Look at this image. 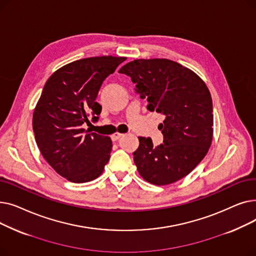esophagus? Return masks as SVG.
I'll list each match as a JSON object with an SVG mask.
<instances>
[{
	"instance_id": "esophagus-1",
	"label": "esophagus",
	"mask_w": 256,
	"mask_h": 256,
	"mask_svg": "<svg viewBox=\"0 0 256 256\" xmlns=\"http://www.w3.org/2000/svg\"><path fill=\"white\" fill-rule=\"evenodd\" d=\"M122 137H124V134H119V132H115L114 135L111 136L113 141H117V140H119L120 138H122Z\"/></svg>"
}]
</instances>
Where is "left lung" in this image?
<instances>
[{"label":"left lung","mask_w":256,"mask_h":256,"mask_svg":"<svg viewBox=\"0 0 256 256\" xmlns=\"http://www.w3.org/2000/svg\"><path fill=\"white\" fill-rule=\"evenodd\" d=\"M128 76L135 91L148 102L147 109L164 115L158 130L163 144L139 137L134 152L140 176L165 186L188 176L206 156L212 140L210 93L195 72L168 59H137L119 70Z\"/></svg>","instance_id":"8db88e82"}]
</instances>
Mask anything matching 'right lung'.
Returning a JSON list of instances; mask_svg holds the SVG:
<instances>
[{"instance_id": "obj_1", "label": "right lung", "mask_w": 256, "mask_h": 256, "mask_svg": "<svg viewBox=\"0 0 256 256\" xmlns=\"http://www.w3.org/2000/svg\"><path fill=\"white\" fill-rule=\"evenodd\" d=\"M124 57H92L76 60L54 72L44 87L33 113L38 148L61 176L72 182L98 178L110 158V137L83 128L88 117L98 121L96 102L104 80Z\"/></svg>"}]
</instances>
